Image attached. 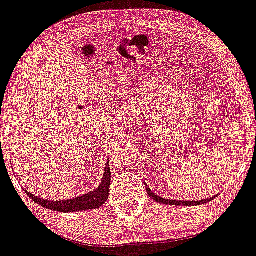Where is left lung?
I'll use <instances>...</instances> for the list:
<instances>
[{
	"mask_svg": "<svg viewBox=\"0 0 256 256\" xmlns=\"http://www.w3.org/2000/svg\"><path fill=\"white\" fill-rule=\"evenodd\" d=\"M146 186V190H147V194L148 196L152 198L154 200H156L157 203H160V204H165V205H180V206H196V205H202V204H206L210 202L212 200H214L215 197H218V195L215 196H212L210 198H207V200H195V202H188V200H166L164 198V197L160 196H157L156 194H154L152 192L150 188L148 187L147 184H144Z\"/></svg>",
	"mask_w": 256,
	"mask_h": 256,
	"instance_id": "left-lung-1",
	"label": "left lung"
}]
</instances>
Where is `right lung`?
<instances>
[{"instance_id":"obj_1","label":"right lung","mask_w":256,"mask_h":256,"mask_svg":"<svg viewBox=\"0 0 256 256\" xmlns=\"http://www.w3.org/2000/svg\"><path fill=\"white\" fill-rule=\"evenodd\" d=\"M109 162H107L104 167V174L101 180V184L98 186L97 190L94 192H86V194L76 197L72 200H46L43 198H38L33 194H30L28 190L26 194L30 197V198L36 202L42 207L48 210H52L56 212H61V213H74V212H80V210H96L102 206L106 200H108L109 196V188H110V182H112V172H110Z\"/></svg>"}]
</instances>
